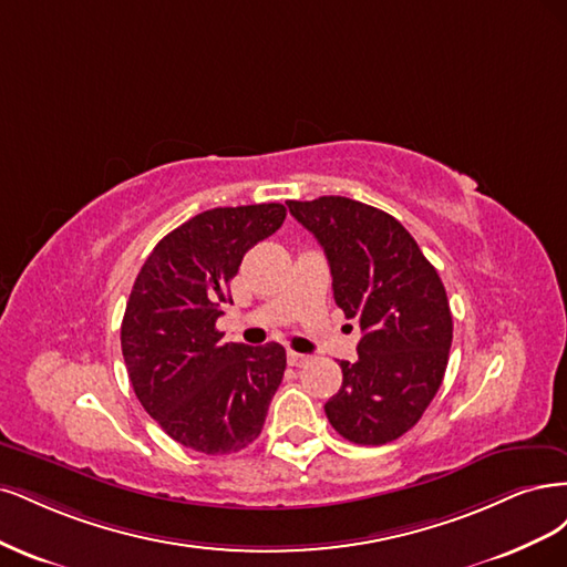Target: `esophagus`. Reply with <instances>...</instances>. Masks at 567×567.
<instances>
[{
    "instance_id": "1",
    "label": "esophagus",
    "mask_w": 567,
    "mask_h": 567,
    "mask_svg": "<svg viewBox=\"0 0 567 567\" xmlns=\"http://www.w3.org/2000/svg\"><path fill=\"white\" fill-rule=\"evenodd\" d=\"M287 362L291 364V368H301V364L308 362V355L297 353V351H287Z\"/></svg>"
}]
</instances>
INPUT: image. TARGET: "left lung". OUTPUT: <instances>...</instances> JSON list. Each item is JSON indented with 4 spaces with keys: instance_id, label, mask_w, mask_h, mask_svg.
<instances>
[{
    "instance_id": "obj_1",
    "label": "left lung",
    "mask_w": 567,
    "mask_h": 567,
    "mask_svg": "<svg viewBox=\"0 0 567 567\" xmlns=\"http://www.w3.org/2000/svg\"><path fill=\"white\" fill-rule=\"evenodd\" d=\"M332 270L334 301L360 324L358 360H341V389L324 403L330 424L355 445L408 433L445 377L452 313L437 270L391 214L358 199H289Z\"/></svg>"
}]
</instances>
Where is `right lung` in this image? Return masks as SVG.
Masks as SVG:
<instances>
[{
	"label": "right lung",
	"instance_id": "right-lung-1",
	"mask_svg": "<svg viewBox=\"0 0 567 567\" xmlns=\"http://www.w3.org/2000/svg\"><path fill=\"white\" fill-rule=\"evenodd\" d=\"M278 203L193 216L151 251L122 320V355L136 398L176 443L240 452L259 437L287 355L280 343H224L216 330L247 249L276 233Z\"/></svg>",
	"mask_w": 567,
	"mask_h": 567
}]
</instances>
